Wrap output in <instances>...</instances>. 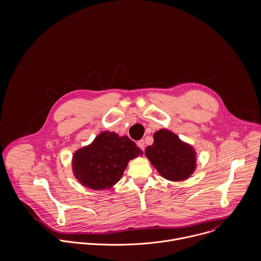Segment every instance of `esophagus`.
Wrapping results in <instances>:
<instances>
[{"label": "esophagus", "mask_w": 261, "mask_h": 261, "mask_svg": "<svg viewBox=\"0 0 261 261\" xmlns=\"http://www.w3.org/2000/svg\"><path fill=\"white\" fill-rule=\"evenodd\" d=\"M137 144H138V147H139L140 149H142V150H145V149H146V144H145V141H144V140L139 141Z\"/></svg>", "instance_id": "esophagus-1"}]
</instances>
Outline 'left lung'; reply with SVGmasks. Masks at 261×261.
I'll return each instance as SVG.
<instances>
[{
	"label": "left lung",
	"instance_id": "left-lung-1",
	"mask_svg": "<svg viewBox=\"0 0 261 261\" xmlns=\"http://www.w3.org/2000/svg\"><path fill=\"white\" fill-rule=\"evenodd\" d=\"M153 144L146 149L151 165L166 179L183 181L189 178L196 167V151L167 129L153 135Z\"/></svg>",
	"mask_w": 261,
	"mask_h": 261
}]
</instances>
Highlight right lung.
Wrapping results in <instances>:
<instances>
[{
    "mask_svg": "<svg viewBox=\"0 0 261 261\" xmlns=\"http://www.w3.org/2000/svg\"><path fill=\"white\" fill-rule=\"evenodd\" d=\"M143 153L129 138H119L111 132L101 133L91 145L75 152V177L82 185L93 190L111 188L119 181L128 161Z\"/></svg>",
    "mask_w": 261,
    "mask_h": 261,
    "instance_id": "add662e5",
    "label": "right lung"
}]
</instances>
